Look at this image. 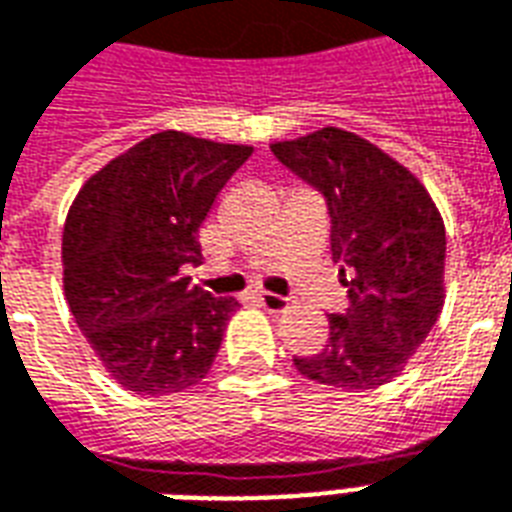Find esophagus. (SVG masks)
I'll list each match as a JSON object with an SVG mask.
<instances>
[{
	"instance_id": "1",
	"label": "esophagus",
	"mask_w": 512,
	"mask_h": 512,
	"mask_svg": "<svg viewBox=\"0 0 512 512\" xmlns=\"http://www.w3.org/2000/svg\"><path fill=\"white\" fill-rule=\"evenodd\" d=\"M257 300L263 303V308H268L271 314H282V311H287L290 308V300L282 298V295H273V292H260L257 295Z\"/></svg>"
}]
</instances>
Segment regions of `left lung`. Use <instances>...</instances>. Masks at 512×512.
I'll return each mask as SVG.
<instances>
[{"instance_id":"1","label":"left lung","mask_w":512,"mask_h":512,"mask_svg":"<svg viewBox=\"0 0 512 512\" xmlns=\"http://www.w3.org/2000/svg\"><path fill=\"white\" fill-rule=\"evenodd\" d=\"M271 150L327 198L333 260L351 298L343 317H330L325 349L295 357V368L341 392L389 384L446 300V225L438 206L403 163L343 128L325 126L273 142Z\"/></svg>"}]
</instances>
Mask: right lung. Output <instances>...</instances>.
<instances>
[{"instance_id": "1", "label": "right lung", "mask_w": 512, "mask_h": 512, "mask_svg": "<svg viewBox=\"0 0 512 512\" xmlns=\"http://www.w3.org/2000/svg\"><path fill=\"white\" fill-rule=\"evenodd\" d=\"M252 155L185 131L142 139L85 179L64 222V295L109 376L134 395H177L209 373L239 300L190 276L198 228Z\"/></svg>"}]
</instances>
